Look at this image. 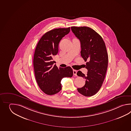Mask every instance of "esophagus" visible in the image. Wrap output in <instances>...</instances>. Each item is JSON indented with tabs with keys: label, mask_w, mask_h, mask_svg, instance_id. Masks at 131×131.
<instances>
[{
	"label": "esophagus",
	"mask_w": 131,
	"mask_h": 131,
	"mask_svg": "<svg viewBox=\"0 0 131 131\" xmlns=\"http://www.w3.org/2000/svg\"><path fill=\"white\" fill-rule=\"evenodd\" d=\"M77 71L75 70H73V73L75 76H77Z\"/></svg>",
	"instance_id": "1"
}]
</instances>
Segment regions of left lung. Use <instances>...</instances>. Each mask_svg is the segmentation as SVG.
Instances as JSON below:
<instances>
[{
	"mask_svg": "<svg viewBox=\"0 0 131 131\" xmlns=\"http://www.w3.org/2000/svg\"><path fill=\"white\" fill-rule=\"evenodd\" d=\"M71 29L81 42V56L86 62L85 75L79 71L77 74L86 79L78 92L85 96H91L100 90L106 75L108 56L102 37L94 29L86 27H72Z\"/></svg>",
	"mask_w": 131,
	"mask_h": 131,
	"instance_id": "left-lung-1",
	"label": "left lung"
}]
</instances>
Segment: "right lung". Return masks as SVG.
<instances>
[{"instance_id": "1", "label": "right lung", "mask_w": 131, "mask_h": 131, "mask_svg": "<svg viewBox=\"0 0 131 131\" xmlns=\"http://www.w3.org/2000/svg\"><path fill=\"white\" fill-rule=\"evenodd\" d=\"M70 31V27L51 30L42 36L36 45L33 59L35 77L40 89L47 95L59 92L62 79L73 75L71 67L58 68L53 60L58 53L59 42Z\"/></svg>"}]
</instances>
